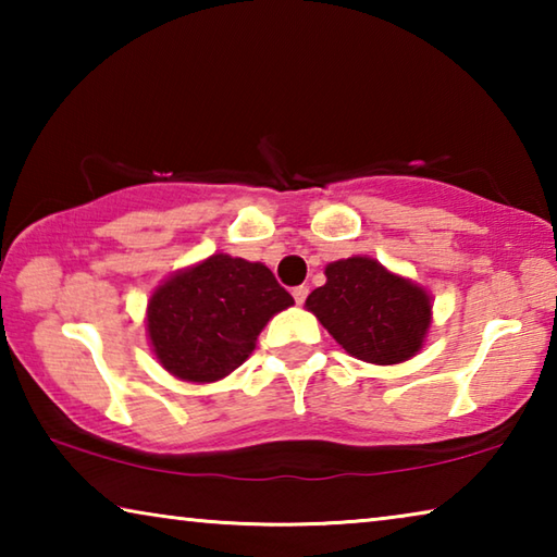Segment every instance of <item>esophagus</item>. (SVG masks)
<instances>
[{
  "mask_svg": "<svg viewBox=\"0 0 557 557\" xmlns=\"http://www.w3.org/2000/svg\"><path fill=\"white\" fill-rule=\"evenodd\" d=\"M307 295H309V287H307V285H299V287H295V289H292V297H295V301H297V305H305V299H307Z\"/></svg>",
  "mask_w": 557,
  "mask_h": 557,
  "instance_id": "obj_1",
  "label": "esophagus"
}]
</instances>
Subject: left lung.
<instances>
[{
    "label": "left lung",
    "mask_w": 557,
    "mask_h": 557,
    "mask_svg": "<svg viewBox=\"0 0 557 557\" xmlns=\"http://www.w3.org/2000/svg\"><path fill=\"white\" fill-rule=\"evenodd\" d=\"M307 309L361 361L391 366L420 351L430 326V297L371 258L326 268V285L307 297Z\"/></svg>",
    "instance_id": "obj_1"
}]
</instances>
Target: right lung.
I'll return each mask as SVG.
<instances>
[{"label":"right lung","mask_w":557,"mask_h":557,"mask_svg":"<svg viewBox=\"0 0 557 557\" xmlns=\"http://www.w3.org/2000/svg\"><path fill=\"white\" fill-rule=\"evenodd\" d=\"M289 305L295 299L265 265L221 252L154 292L147 332L169 373L211 383L238 369L262 326Z\"/></svg>","instance_id":"right-lung-1"}]
</instances>
